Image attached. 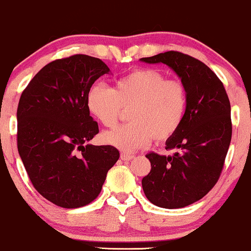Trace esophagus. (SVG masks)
<instances>
[{
  "label": "esophagus",
  "mask_w": 251,
  "mask_h": 251,
  "mask_svg": "<svg viewBox=\"0 0 251 251\" xmlns=\"http://www.w3.org/2000/svg\"><path fill=\"white\" fill-rule=\"evenodd\" d=\"M133 157H135V156L129 155V154H126V153L121 154V160H123V161H131Z\"/></svg>",
  "instance_id": "obj_1"
}]
</instances>
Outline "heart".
I'll return each mask as SVG.
<instances>
[{"instance_id":"b5f03b06","label":"heart","mask_w":251,"mask_h":251,"mask_svg":"<svg viewBox=\"0 0 251 251\" xmlns=\"http://www.w3.org/2000/svg\"><path fill=\"white\" fill-rule=\"evenodd\" d=\"M89 112L102 126L112 128L130 109L128 125L102 133V140L123 152L169 142L183 125L187 109L186 87L169 80L154 68L133 70L116 81L112 89L95 83L87 95Z\"/></svg>"}]
</instances>
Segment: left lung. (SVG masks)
<instances>
[{"mask_svg": "<svg viewBox=\"0 0 251 251\" xmlns=\"http://www.w3.org/2000/svg\"><path fill=\"white\" fill-rule=\"evenodd\" d=\"M176 72L187 91V109L178 132L166 143L171 156L149 153L150 174L142 185L161 208H183L208 194L221 177L232 138L231 104L223 82L204 63L178 51L142 58Z\"/></svg>", "mask_w": 251, "mask_h": 251, "instance_id": "8db88e82", "label": "left lung"}]
</instances>
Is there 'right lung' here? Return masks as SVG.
Instances as JSON below:
<instances>
[{"label": "right lung", "instance_id": "1", "mask_svg": "<svg viewBox=\"0 0 251 251\" xmlns=\"http://www.w3.org/2000/svg\"><path fill=\"white\" fill-rule=\"evenodd\" d=\"M108 72L99 58L72 54L46 65L20 96L19 155L34 188L58 207L91 203L120 157L114 146L87 145L99 132L88 91Z\"/></svg>", "mask_w": 251, "mask_h": 251}]
</instances>
